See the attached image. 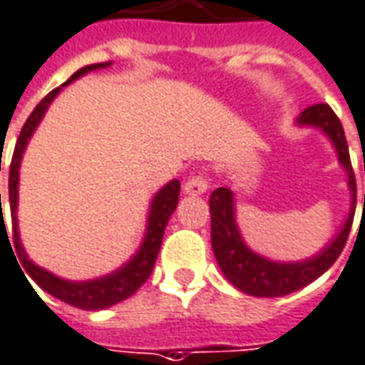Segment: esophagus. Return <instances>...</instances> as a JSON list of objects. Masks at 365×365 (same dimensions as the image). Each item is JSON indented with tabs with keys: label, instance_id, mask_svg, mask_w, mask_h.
Listing matches in <instances>:
<instances>
[{
	"label": "esophagus",
	"instance_id": "34e87169",
	"mask_svg": "<svg viewBox=\"0 0 365 365\" xmlns=\"http://www.w3.org/2000/svg\"><path fill=\"white\" fill-rule=\"evenodd\" d=\"M205 190H207V182H205L203 175H193V178H190L187 182L183 183V193L185 195H200Z\"/></svg>",
	"mask_w": 365,
	"mask_h": 365
}]
</instances>
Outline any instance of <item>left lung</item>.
Here are the masks:
<instances>
[{"label":"left lung","instance_id":"1","mask_svg":"<svg viewBox=\"0 0 365 365\" xmlns=\"http://www.w3.org/2000/svg\"><path fill=\"white\" fill-rule=\"evenodd\" d=\"M296 125L307 128V130H319L331 143V148L338 155V163L348 175V217L319 252L306 259L279 262V259L257 254L247 245L237 225L235 192H232L230 187L214 190V193L210 195V214H212V247H214L215 262L225 279L247 296L282 297L318 279L324 272H328L331 264L338 259V255L341 254L349 235L351 222H354L356 180H354L351 163H349L348 141H346L344 128L336 118V113L326 103H318L302 111L296 118Z\"/></svg>","mask_w":365,"mask_h":365}]
</instances>
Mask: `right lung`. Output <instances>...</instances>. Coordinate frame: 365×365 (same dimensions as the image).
<instances>
[{
    "mask_svg": "<svg viewBox=\"0 0 365 365\" xmlns=\"http://www.w3.org/2000/svg\"><path fill=\"white\" fill-rule=\"evenodd\" d=\"M111 61L108 63H93V66H86V68L78 69L71 78L59 86L58 89H53L51 93H47L46 98L37 103V108L31 111V115L27 118L24 130L19 133V140L16 143V151L11 158V165H9V207H11V225H14V245L16 252L21 259V266L26 267V272L29 277L36 282L37 286L41 287L43 292H47L49 296L58 297L61 302H66L69 306L79 307V309H106V307L120 304L123 299H128L133 296L140 286L150 277L153 264L158 259L160 247H162L163 232L165 225L170 222V217L178 207V200H180V182L172 180L168 182L163 187H160L155 195L151 197L150 210H148V220H145V232L141 237L140 247L135 250V254L131 255L125 264H121L118 269H113L110 274L99 277H91V279H66L59 277L56 274H51L46 267L37 266L34 259H29L26 247L21 244L19 237V222H17V203H19V168H21V160L24 153L27 150V143L31 140V135L36 133L37 125L41 123L46 111L49 110L51 101L58 98L59 91L69 86L71 81H76L81 76H86L89 71L96 69L110 68ZM1 170V168H0ZM1 197V195H0ZM1 210V200H0ZM1 214V212H0ZM0 227H6L4 222V214H1ZM7 234V230H4ZM9 242V237H7ZM14 252V250H11Z\"/></svg>",
    "mask_w": 365,
    "mask_h": 365,
    "instance_id": "add662e5",
    "label": "right lung"
}]
</instances>
